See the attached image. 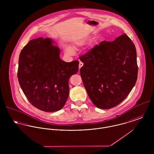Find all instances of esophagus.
<instances>
[{
	"mask_svg": "<svg viewBox=\"0 0 154 154\" xmlns=\"http://www.w3.org/2000/svg\"><path fill=\"white\" fill-rule=\"evenodd\" d=\"M83 66H84V63H83L82 62H79V69H80Z\"/></svg>",
	"mask_w": 154,
	"mask_h": 154,
	"instance_id": "esophagus-1",
	"label": "esophagus"
}]
</instances>
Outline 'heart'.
<instances>
[{
    "instance_id": "1",
    "label": "heart",
    "mask_w": 154,
    "mask_h": 154,
    "mask_svg": "<svg viewBox=\"0 0 154 154\" xmlns=\"http://www.w3.org/2000/svg\"><path fill=\"white\" fill-rule=\"evenodd\" d=\"M88 40V37H85V38H82V39L79 40V41H78L76 42V44L78 45H84V44L86 43V42H87ZM65 51L66 54L69 55V56L73 55L75 53V49L72 47H71L70 45H66V47H65Z\"/></svg>"
}]
</instances>
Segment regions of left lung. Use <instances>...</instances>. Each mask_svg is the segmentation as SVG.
<instances>
[{"instance_id":"obj_1","label":"left lung","mask_w":154,"mask_h":154,"mask_svg":"<svg viewBox=\"0 0 154 154\" xmlns=\"http://www.w3.org/2000/svg\"><path fill=\"white\" fill-rule=\"evenodd\" d=\"M81 76L88 96L99 109H110L129 94L137 78L136 50L126 34L102 42L79 57Z\"/></svg>"}]
</instances>
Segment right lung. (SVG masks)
Listing matches in <instances>:
<instances>
[{"mask_svg": "<svg viewBox=\"0 0 154 154\" xmlns=\"http://www.w3.org/2000/svg\"><path fill=\"white\" fill-rule=\"evenodd\" d=\"M49 38L32 40L20 54L18 79L29 103L45 112L63 108L67 100L69 79L79 70V62H65L60 49Z\"/></svg>", "mask_w": 154, "mask_h": 154, "instance_id": "1", "label": "right lung"}]
</instances>
